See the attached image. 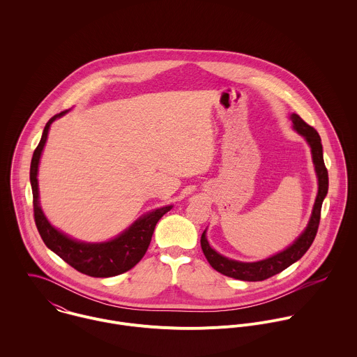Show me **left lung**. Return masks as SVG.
<instances>
[{
  "label": "left lung",
  "instance_id": "8db88e82",
  "mask_svg": "<svg viewBox=\"0 0 357 357\" xmlns=\"http://www.w3.org/2000/svg\"><path fill=\"white\" fill-rule=\"evenodd\" d=\"M290 118L294 123L296 130L305 137L306 142L310 146L314 170H316L317 180H319V191H317L316 202L313 206V211H312L309 224H307L305 231L303 232V235L290 248H287L286 250H283L273 257H269V258L258 261V262H239V261L228 259V258L218 255L208 246V242H207L204 232L202 238H201V246H202L204 257L207 258L208 264L215 271H218L220 273H222L225 276L239 279V280H246V282L265 280V279L284 271L291 264L298 261L303 255H305L307 249L310 248V245L314 241V236L317 234L319 224H320L321 204H323V201L328 191V172H327V167H326L324 159H323L321 140H320V136L316 132V129L309 126L305 121L297 114H293Z\"/></svg>",
  "mask_w": 357,
  "mask_h": 357
}]
</instances>
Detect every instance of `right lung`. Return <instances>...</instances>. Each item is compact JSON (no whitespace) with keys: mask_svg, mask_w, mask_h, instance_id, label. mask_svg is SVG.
<instances>
[{"mask_svg":"<svg viewBox=\"0 0 357 357\" xmlns=\"http://www.w3.org/2000/svg\"><path fill=\"white\" fill-rule=\"evenodd\" d=\"M66 111L56 114L45 125L43 137L34 150L31 166H30V181L33 190V206H34V221L37 229L53 253L59 255L63 261L71 265L81 273H85L92 278H111L121 275L132 269L146 255L156 222L160 217L167 213L172 206H165L156 208L151 213L140 217L129 229L122 232L118 238L104 242V243H82L73 241L64 234L54 229L44 215L40 201H38V163L43 149L45 146L50 126L52 122L64 115Z\"/></svg>","mask_w":357,"mask_h":357,"instance_id":"add662e5","label":"right lung"}]
</instances>
